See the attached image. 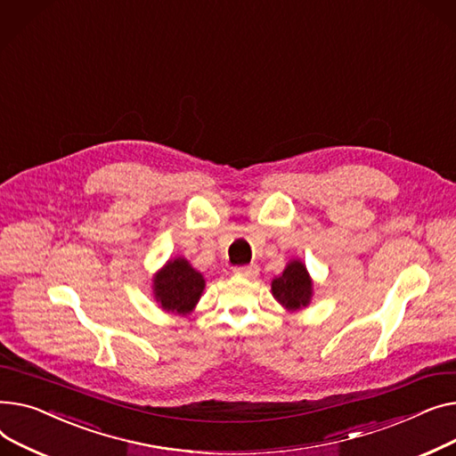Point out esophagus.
<instances>
[{"mask_svg":"<svg viewBox=\"0 0 456 456\" xmlns=\"http://www.w3.org/2000/svg\"><path fill=\"white\" fill-rule=\"evenodd\" d=\"M257 265H245V266H235L233 269V274H237V276H247V278H252V276H256L257 274Z\"/></svg>","mask_w":456,"mask_h":456,"instance_id":"obj_1","label":"esophagus"}]
</instances>
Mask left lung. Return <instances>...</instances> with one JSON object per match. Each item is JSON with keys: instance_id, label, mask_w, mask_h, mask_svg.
<instances>
[{"instance_id": "1", "label": "left lung", "mask_w": 456, "mask_h": 456, "mask_svg": "<svg viewBox=\"0 0 456 456\" xmlns=\"http://www.w3.org/2000/svg\"><path fill=\"white\" fill-rule=\"evenodd\" d=\"M273 297L287 309L307 307L313 297V280L300 259L287 263L285 271L273 280Z\"/></svg>"}]
</instances>
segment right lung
Returning <instances> with one entry per match:
<instances>
[{"mask_svg":"<svg viewBox=\"0 0 456 456\" xmlns=\"http://www.w3.org/2000/svg\"><path fill=\"white\" fill-rule=\"evenodd\" d=\"M204 285L206 281L202 274L183 257L169 259L152 280L154 298L159 307L176 314H190L195 309L202 297Z\"/></svg>","mask_w":456,"mask_h":456,"instance_id":"right-lung-1","label":"right lung"}]
</instances>
